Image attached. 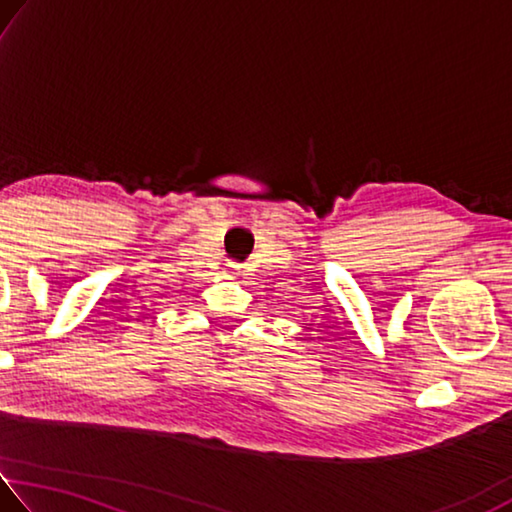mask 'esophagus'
Segmentation results:
<instances>
[{
	"label": "esophagus",
	"instance_id": "esophagus-1",
	"mask_svg": "<svg viewBox=\"0 0 512 512\" xmlns=\"http://www.w3.org/2000/svg\"><path fill=\"white\" fill-rule=\"evenodd\" d=\"M235 277V265H229V279Z\"/></svg>",
	"mask_w": 512,
	"mask_h": 512
}]
</instances>
